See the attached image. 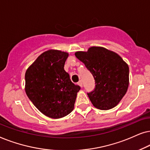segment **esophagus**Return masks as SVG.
<instances>
[{
  "label": "esophagus",
  "mask_w": 150,
  "mask_h": 150,
  "mask_svg": "<svg viewBox=\"0 0 150 150\" xmlns=\"http://www.w3.org/2000/svg\"><path fill=\"white\" fill-rule=\"evenodd\" d=\"M77 84H78L79 86H81V87L83 86V83H82V81H79V82L77 83Z\"/></svg>",
  "instance_id": "esophagus-1"
}]
</instances>
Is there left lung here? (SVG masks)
Wrapping results in <instances>:
<instances>
[{
	"label": "left lung",
	"mask_w": 150,
	"mask_h": 150,
	"mask_svg": "<svg viewBox=\"0 0 150 150\" xmlns=\"http://www.w3.org/2000/svg\"><path fill=\"white\" fill-rule=\"evenodd\" d=\"M75 55L95 79V88L87 93L93 105L102 110L116 106L128 88L127 64L118 54L103 47H92L87 52L78 51Z\"/></svg>",
	"instance_id": "left-lung-1"
}]
</instances>
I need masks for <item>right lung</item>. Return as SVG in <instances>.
<instances>
[{"instance_id": "1", "label": "right lung", "mask_w": 150, "mask_h": 150, "mask_svg": "<svg viewBox=\"0 0 150 150\" xmlns=\"http://www.w3.org/2000/svg\"><path fill=\"white\" fill-rule=\"evenodd\" d=\"M69 54L57 50L44 52L25 73V91L33 105L44 115L59 119L71 112L80 86L64 71Z\"/></svg>"}]
</instances>
